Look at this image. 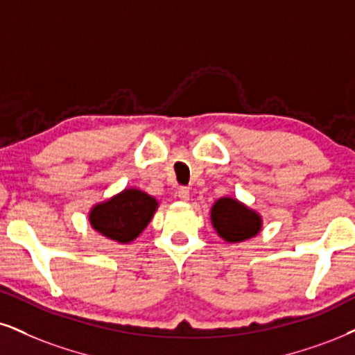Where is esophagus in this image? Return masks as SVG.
<instances>
[{
  "instance_id": "obj_1",
  "label": "esophagus",
  "mask_w": 355,
  "mask_h": 355,
  "mask_svg": "<svg viewBox=\"0 0 355 355\" xmlns=\"http://www.w3.org/2000/svg\"><path fill=\"white\" fill-rule=\"evenodd\" d=\"M178 198L181 199V200H189V198H191L189 189H187V187H179V189H178Z\"/></svg>"
}]
</instances>
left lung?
<instances>
[{
    "label": "left lung",
    "instance_id": "1",
    "mask_svg": "<svg viewBox=\"0 0 355 355\" xmlns=\"http://www.w3.org/2000/svg\"><path fill=\"white\" fill-rule=\"evenodd\" d=\"M211 220L218 237L230 243L255 237L261 230L260 214L232 198H222L212 205Z\"/></svg>",
    "mask_w": 355,
    "mask_h": 355
}]
</instances>
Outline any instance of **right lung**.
Here are the masks:
<instances>
[{
  "label": "right lung",
  "instance_id": "1",
  "mask_svg": "<svg viewBox=\"0 0 355 355\" xmlns=\"http://www.w3.org/2000/svg\"><path fill=\"white\" fill-rule=\"evenodd\" d=\"M157 209V200L139 189L121 191L112 199L92 207L90 225L103 237L118 243H130L150 224Z\"/></svg>",
  "mask_w": 355,
  "mask_h": 355
}]
</instances>
